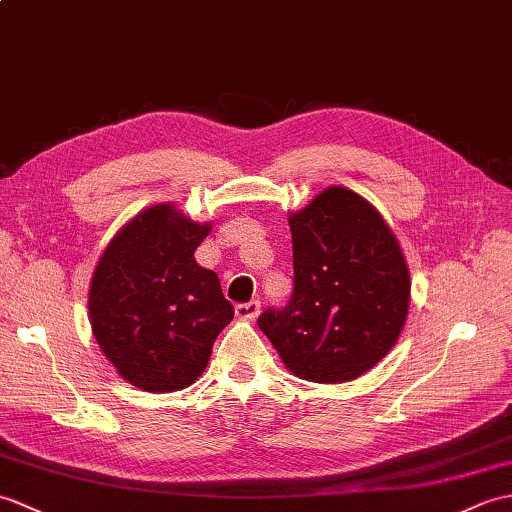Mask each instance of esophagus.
<instances>
[{
    "label": "esophagus",
    "mask_w": 512,
    "mask_h": 512,
    "mask_svg": "<svg viewBox=\"0 0 512 512\" xmlns=\"http://www.w3.org/2000/svg\"><path fill=\"white\" fill-rule=\"evenodd\" d=\"M259 312H261V303L257 299L235 305V314H237V318H242V320H255L259 316Z\"/></svg>",
    "instance_id": "34e87169"
}]
</instances>
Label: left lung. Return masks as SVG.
I'll list each match as a JSON object with an SVG mask.
<instances>
[{
	"mask_svg": "<svg viewBox=\"0 0 512 512\" xmlns=\"http://www.w3.org/2000/svg\"><path fill=\"white\" fill-rule=\"evenodd\" d=\"M288 222L294 292L257 325L292 375L351 382L386 358L406 325V257L379 211L347 187H327Z\"/></svg>",
	"mask_w": 512,
	"mask_h": 512,
	"instance_id": "8db88e82",
	"label": "left lung"
}]
</instances>
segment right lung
Here are the masks:
<instances>
[{
    "label": "right lung",
    "mask_w": 512,
    "mask_h": 512,
    "mask_svg": "<svg viewBox=\"0 0 512 512\" xmlns=\"http://www.w3.org/2000/svg\"><path fill=\"white\" fill-rule=\"evenodd\" d=\"M209 231L170 202L154 205L115 233L95 266L91 329L128 384L146 392L192 386L233 320L218 275L194 259Z\"/></svg>",
    "instance_id": "1"
}]
</instances>
